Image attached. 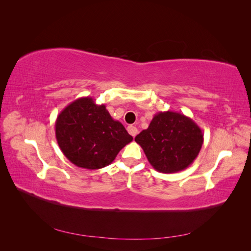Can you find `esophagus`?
<instances>
[{
    "instance_id": "1",
    "label": "esophagus",
    "mask_w": 251,
    "mask_h": 251,
    "mask_svg": "<svg viewBox=\"0 0 251 251\" xmlns=\"http://www.w3.org/2000/svg\"><path fill=\"white\" fill-rule=\"evenodd\" d=\"M127 132L130 133V135H132L133 137H135V136L137 135V133H138V130H137V127L134 126H127Z\"/></svg>"
}]
</instances>
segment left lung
Returning a JSON list of instances; mask_svg holds the SVG:
<instances>
[{"mask_svg": "<svg viewBox=\"0 0 251 251\" xmlns=\"http://www.w3.org/2000/svg\"><path fill=\"white\" fill-rule=\"evenodd\" d=\"M149 162L163 174L183 171L199 155L203 144L202 130L184 114L158 112L147 130L135 137Z\"/></svg>", "mask_w": 251, "mask_h": 251, "instance_id": "8db88e82", "label": "left lung"}]
</instances>
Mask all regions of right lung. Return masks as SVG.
Masks as SVG:
<instances>
[{
  "label": "right lung",
  "mask_w": 251,
  "mask_h": 251,
  "mask_svg": "<svg viewBox=\"0 0 251 251\" xmlns=\"http://www.w3.org/2000/svg\"><path fill=\"white\" fill-rule=\"evenodd\" d=\"M55 136L59 149L78 168L98 170L111 164L133 140L123 124L114 120L104 104L80 97L58 114Z\"/></svg>",
  "instance_id": "obj_1"
}]
</instances>
